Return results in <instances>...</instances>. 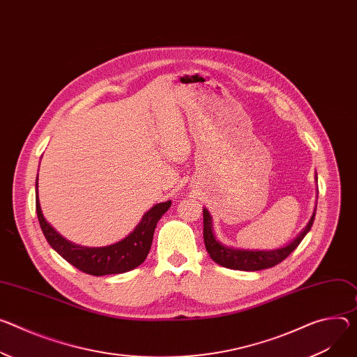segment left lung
Returning a JSON list of instances; mask_svg holds the SVG:
<instances>
[{"label": "left lung", "instance_id": "8db88e82", "mask_svg": "<svg viewBox=\"0 0 357 357\" xmlns=\"http://www.w3.org/2000/svg\"><path fill=\"white\" fill-rule=\"evenodd\" d=\"M316 209L305 226V229L286 246L278 248V249H269V250H249V249H235L231 246H225L219 241H216L212 229V216L208 212L206 208H204V241L205 248L212 257V261L218 265H222L223 268L235 269V271H262L268 268H273L278 264L294 252L298 245L302 242V239L306 236V234L310 231L313 220H314Z\"/></svg>", "mask_w": 357, "mask_h": 357}]
</instances>
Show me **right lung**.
Returning <instances> with one entry per match:
<instances>
[{
    "label": "right lung",
    "instance_id": "obj_1",
    "mask_svg": "<svg viewBox=\"0 0 357 357\" xmlns=\"http://www.w3.org/2000/svg\"><path fill=\"white\" fill-rule=\"evenodd\" d=\"M36 190L37 215L45 239L51 248L66 259L68 264L92 276L125 273L138 268L149 253L158 220L172 205L171 201H167L152 206L142 216V220L137 225V228L122 241L109 246L88 248L67 241L45 220L38 199V176Z\"/></svg>",
    "mask_w": 357,
    "mask_h": 357
}]
</instances>
